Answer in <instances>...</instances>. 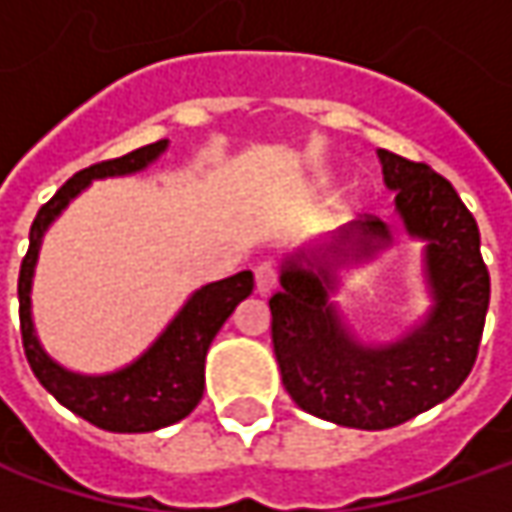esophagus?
Segmentation results:
<instances>
[{"label": "esophagus", "instance_id": "1", "mask_svg": "<svg viewBox=\"0 0 512 512\" xmlns=\"http://www.w3.org/2000/svg\"><path fill=\"white\" fill-rule=\"evenodd\" d=\"M256 290L267 296V293H273L276 287H279V267L273 265V262H262V265H256Z\"/></svg>", "mask_w": 512, "mask_h": 512}]
</instances>
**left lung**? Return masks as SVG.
Masks as SVG:
<instances>
[{"label":"left lung","mask_w":512,"mask_h":512,"mask_svg":"<svg viewBox=\"0 0 512 512\" xmlns=\"http://www.w3.org/2000/svg\"><path fill=\"white\" fill-rule=\"evenodd\" d=\"M379 159L404 225L427 239L436 296L430 319L399 344L362 347L327 305V267L313 273L287 265L282 290L270 296L273 350L290 399L310 416L359 430L396 427L453 396L476 364L490 305L479 225L453 185L430 165L390 150H379ZM353 236L362 253L390 239L376 216L344 230L342 242Z\"/></svg>","instance_id":"obj_1"}]
</instances>
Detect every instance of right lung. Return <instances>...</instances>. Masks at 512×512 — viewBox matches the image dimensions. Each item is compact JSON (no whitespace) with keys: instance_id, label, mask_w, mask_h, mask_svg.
Listing matches in <instances>:
<instances>
[{"instance_id":"1","label":"right lung","mask_w":512,"mask_h":512,"mask_svg":"<svg viewBox=\"0 0 512 512\" xmlns=\"http://www.w3.org/2000/svg\"><path fill=\"white\" fill-rule=\"evenodd\" d=\"M168 142H153L139 150H130L119 159H105L70 176L53 193V199L39 207L30 225V245L19 267V330L30 370L39 384L48 390L70 413L82 416L110 433H148L185 419L199 404L205 390V356L213 336L225 325L236 305L253 293V273L242 270L230 279L205 285L190 296L179 316L156 339L148 353L119 373L110 376H76L65 367L53 364L39 347L30 325V276L36 265V253L45 227L62 213V207L88 185L90 179L133 173L153 162Z\"/></svg>"}]
</instances>
